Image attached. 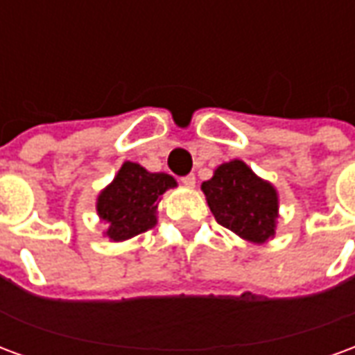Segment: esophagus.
<instances>
[{
    "mask_svg": "<svg viewBox=\"0 0 355 355\" xmlns=\"http://www.w3.org/2000/svg\"><path fill=\"white\" fill-rule=\"evenodd\" d=\"M180 182L184 186H196V175H186V177L180 178Z\"/></svg>",
    "mask_w": 355,
    "mask_h": 355,
    "instance_id": "obj_1",
    "label": "esophagus"
}]
</instances>
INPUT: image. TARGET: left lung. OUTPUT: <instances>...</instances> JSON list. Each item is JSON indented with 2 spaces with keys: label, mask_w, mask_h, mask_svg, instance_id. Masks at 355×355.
Masks as SVG:
<instances>
[{
  "label": "left lung",
  "mask_w": 355,
  "mask_h": 355,
  "mask_svg": "<svg viewBox=\"0 0 355 355\" xmlns=\"http://www.w3.org/2000/svg\"><path fill=\"white\" fill-rule=\"evenodd\" d=\"M216 223L239 238L264 243L274 236L277 193L245 163H223L211 180L201 184Z\"/></svg>",
  "instance_id": "1"
}]
</instances>
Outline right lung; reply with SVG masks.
Returning a JSON list of instances; mask_svg holds the SVG:
<instances>
[{
    "label": "right lung",
    "instance_id": "add662e5",
    "mask_svg": "<svg viewBox=\"0 0 355 355\" xmlns=\"http://www.w3.org/2000/svg\"><path fill=\"white\" fill-rule=\"evenodd\" d=\"M173 186L177 182L171 175L148 173L139 163L125 162L96 201L98 215L108 223L106 236L123 241L154 228L157 201Z\"/></svg>",
    "mask_w": 355,
    "mask_h": 355
}]
</instances>
